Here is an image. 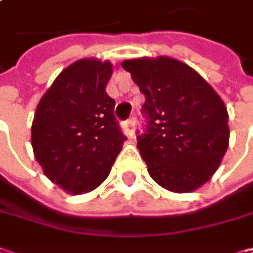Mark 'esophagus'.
<instances>
[{
	"instance_id": "esophagus-1",
	"label": "esophagus",
	"mask_w": 253,
	"mask_h": 253,
	"mask_svg": "<svg viewBox=\"0 0 253 253\" xmlns=\"http://www.w3.org/2000/svg\"><path fill=\"white\" fill-rule=\"evenodd\" d=\"M122 127H123V131H125V134H126L127 137H131L133 133H134V120L128 119L126 122H123Z\"/></svg>"
}]
</instances>
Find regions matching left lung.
Segmentation results:
<instances>
[{
  "instance_id": "left-lung-1",
  "label": "left lung",
  "mask_w": 253,
  "mask_h": 253,
  "mask_svg": "<svg viewBox=\"0 0 253 253\" xmlns=\"http://www.w3.org/2000/svg\"><path fill=\"white\" fill-rule=\"evenodd\" d=\"M145 95L146 128L137 149L161 187L196 190L220 167L228 148L227 108L210 83L187 64L170 58L122 63Z\"/></svg>"
}]
</instances>
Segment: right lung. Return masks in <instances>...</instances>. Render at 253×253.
Returning a JSON list of instances; mask_svg holds the SVG:
<instances>
[{
	"label": "right lung",
	"instance_id": "add662e5",
	"mask_svg": "<svg viewBox=\"0 0 253 253\" xmlns=\"http://www.w3.org/2000/svg\"><path fill=\"white\" fill-rule=\"evenodd\" d=\"M110 61L83 58L66 67L41 98L32 148L45 176L69 193L98 187L111 171L126 136L105 92Z\"/></svg>",
	"mask_w": 253,
	"mask_h": 253
}]
</instances>
